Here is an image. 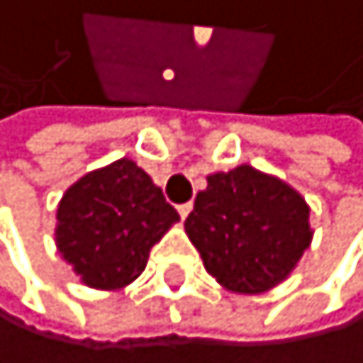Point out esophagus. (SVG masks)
<instances>
[{
  "label": "esophagus",
  "mask_w": 363,
  "mask_h": 363,
  "mask_svg": "<svg viewBox=\"0 0 363 363\" xmlns=\"http://www.w3.org/2000/svg\"><path fill=\"white\" fill-rule=\"evenodd\" d=\"M191 210H193V203H184V205L177 207V212H179L182 219H186V216L191 214Z\"/></svg>",
  "instance_id": "obj_1"
}]
</instances>
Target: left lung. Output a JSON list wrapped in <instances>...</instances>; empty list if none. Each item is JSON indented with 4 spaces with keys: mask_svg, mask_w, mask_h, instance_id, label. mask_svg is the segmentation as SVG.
Wrapping results in <instances>:
<instances>
[{
    "mask_svg": "<svg viewBox=\"0 0 363 363\" xmlns=\"http://www.w3.org/2000/svg\"><path fill=\"white\" fill-rule=\"evenodd\" d=\"M184 228L207 273L235 294L284 282L313 240L306 198L252 165L207 177Z\"/></svg>",
    "mask_w": 363,
    "mask_h": 363,
    "instance_id": "left-lung-1",
    "label": "left lung"
}]
</instances>
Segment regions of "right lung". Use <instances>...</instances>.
I'll list each match as a JSON object with an SVG mask.
<instances>
[{"instance_id": "obj_1", "label": "right lung", "mask_w": 363, "mask_h": 363, "mask_svg": "<svg viewBox=\"0 0 363 363\" xmlns=\"http://www.w3.org/2000/svg\"><path fill=\"white\" fill-rule=\"evenodd\" d=\"M177 221L151 177L121 158L65 191L55 245L86 286L116 291L142 275L151 247Z\"/></svg>"}]
</instances>
